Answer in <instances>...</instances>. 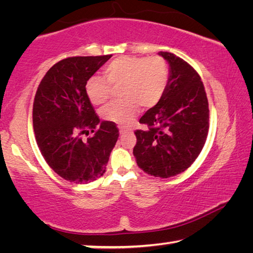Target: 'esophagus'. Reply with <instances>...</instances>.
<instances>
[{"mask_svg":"<svg viewBox=\"0 0 253 253\" xmlns=\"http://www.w3.org/2000/svg\"><path fill=\"white\" fill-rule=\"evenodd\" d=\"M119 131H121V134H125V132H130L131 129H128V128L125 127H119Z\"/></svg>","mask_w":253,"mask_h":253,"instance_id":"1","label":"esophagus"}]
</instances>
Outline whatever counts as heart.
Instances as JSON below:
<instances>
[{
    "mask_svg": "<svg viewBox=\"0 0 253 253\" xmlns=\"http://www.w3.org/2000/svg\"><path fill=\"white\" fill-rule=\"evenodd\" d=\"M104 77L92 76L85 84V95L93 105L108 101L115 90L122 89L124 99L113 102L102 111L109 122L128 125L138 111L158 104L168 88L169 69L162 57H123L113 60L104 70Z\"/></svg>",
    "mask_w": 253,
    "mask_h": 253,
    "instance_id": "obj_1",
    "label": "heart"
}]
</instances>
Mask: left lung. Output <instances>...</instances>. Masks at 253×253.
I'll list each match as a JSON object with an SVG mask.
<instances>
[{"label":"left lung","mask_w":253,"mask_h":253,"mask_svg":"<svg viewBox=\"0 0 253 253\" xmlns=\"http://www.w3.org/2000/svg\"><path fill=\"white\" fill-rule=\"evenodd\" d=\"M162 55L169 65L168 88L158 104L145 113L136 130L134 156L145 173L168 178L193 164L209 132V102L194 68L170 52Z\"/></svg>","instance_id":"8db88e82"}]
</instances>
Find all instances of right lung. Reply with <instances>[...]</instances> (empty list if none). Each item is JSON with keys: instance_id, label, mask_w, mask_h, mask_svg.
Masks as SVG:
<instances>
[{"instance_id": "add662e5", "label": "right lung", "mask_w": 253, "mask_h": 253, "mask_svg": "<svg viewBox=\"0 0 253 253\" xmlns=\"http://www.w3.org/2000/svg\"><path fill=\"white\" fill-rule=\"evenodd\" d=\"M111 58L71 57L55 63L38 87L33 129L42 156L59 176L87 184L104 175L119 130L100 122L85 95L88 79ZM94 134L82 139L83 134Z\"/></svg>"}]
</instances>
